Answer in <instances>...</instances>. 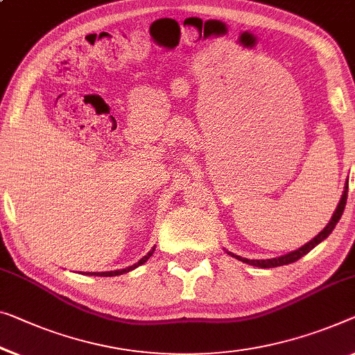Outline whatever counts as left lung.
I'll return each mask as SVG.
<instances>
[{"mask_svg": "<svg viewBox=\"0 0 355 355\" xmlns=\"http://www.w3.org/2000/svg\"><path fill=\"white\" fill-rule=\"evenodd\" d=\"M346 200H347V182H346V187H345V192H343V196L340 200V205H338V208L335 211L334 217H331V220L329 222V225H327L322 232H320L318 236L311 239L309 243L304 244V246H302L297 250H293V252H288L286 255H282V257H277V259H268V260H249V259H241L239 255H234L232 252H228L232 255V257H236L238 260L244 261V263H249V265H254V266H260V268H275V266H282V265H288V263H293V261H297L298 259H302L303 255H306L311 249H314L315 246L320 241H324V239L329 236V234L331 233V230L336 227L338 220L341 219L343 216V211H345V206H346Z\"/></svg>", "mask_w": 355, "mask_h": 355, "instance_id": "left-lung-1", "label": "left lung"}]
</instances>
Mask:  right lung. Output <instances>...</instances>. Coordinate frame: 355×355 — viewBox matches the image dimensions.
Instances as JSON below:
<instances>
[{
    "mask_svg": "<svg viewBox=\"0 0 355 355\" xmlns=\"http://www.w3.org/2000/svg\"><path fill=\"white\" fill-rule=\"evenodd\" d=\"M154 250H155V248L152 249V250H149V254L147 255H144L143 259H141L138 263H135V265H132V266H128V268H123V270H117V271H106V272H90V275H96V276H119V275H123V272H128L130 270H135L136 266H139V265H143L144 261H147V259L150 257L152 254H154Z\"/></svg>",
    "mask_w": 355,
    "mask_h": 355,
    "instance_id": "add662e5",
    "label": "right lung"
}]
</instances>
